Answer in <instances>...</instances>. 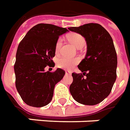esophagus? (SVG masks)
<instances>
[{
	"label": "esophagus",
	"mask_w": 130,
	"mask_h": 130,
	"mask_svg": "<svg viewBox=\"0 0 130 130\" xmlns=\"http://www.w3.org/2000/svg\"><path fill=\"white\" fill-rule=\"evenodd\" d=\"M66 74H67V75H71V73L69 72V71H66Z\"/></svg>",
	"instance_id": "obj_1"
}]
</instances>
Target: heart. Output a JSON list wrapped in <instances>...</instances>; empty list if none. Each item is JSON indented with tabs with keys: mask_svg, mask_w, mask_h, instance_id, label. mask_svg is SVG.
<instances>
[{
	"mask_svg": "<svg viewBox=\"0 0 130 130\" xmlns=\"http://www.w3.org/2000/svg\"><path fill=\"white\" fill-rule=\"evenodd\" d=\"M69 40L75 46V47H80V45H84L85 43V38L79 34H72L69 36ZM62 45V38H59L56 42L55 45V51L58 52L60 50L61 47ZM79 61L78 58H70L67 57H61L58 58L57 61V65L58 67L63 69H71L73 67H74L76 63Z\"/></svg>",
	"mask_w": 130,
	"mask_h": 130,
	"instance_id": "obj_1",
	"label": "heart"
}]
</instances>
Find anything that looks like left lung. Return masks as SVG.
I'll use <instances>...</instances> for the list:
<instances>
[{
	"instance_id": "8db88e82",
	"label": "left lung",
	"mask_w": 130,
	"mask_h": 130,
	"mask_svg": "<svg viewBox=\"0 0 130 130\" xmlns=\"http://www.w3.org/2000/svg\"><path fill=\"white\" fill-rule=\"evenodd\" d=\"M69 29L82 35L87 43L86 55L78 66L83 74L73 73L70 92L80 104H98L109 95L116 80L118 60L113 39L99 24L90 23Z\"/></svg>"
}]
</instances>
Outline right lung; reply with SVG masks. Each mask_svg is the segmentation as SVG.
I'll list each match as a JSON object with an SVG mask.
<instances>
[{
    "label": "right lung",
    "mask_w": 130,
    "mask_h": 130,
    "mask_svg": "<svg viewBox=\"0 0 130 130\" xmlns=\"http://www.w3.org/2000/svg\"><path fill=\"white\" fill-rule=\"evenodd\" d=\"M66 28L38 24L31 28L20 42L14 66L15 85L24 102L33 107H43L52 101L55 85L65 75L58 68L55 72L45 71L47 66L55 67V45Z\"/></svg>",
    "instance_id": "1"
}]
</instances>
